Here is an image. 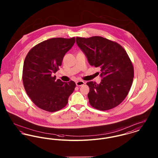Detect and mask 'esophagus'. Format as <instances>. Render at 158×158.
Segmentation results:
<instances>
[{"label": "esophagus", "mask_w": 158, "mask_h": 158, "mask_svg": "<svg viewBox=\"0 0 158 158\" xmlns=\"http://www.w3.org/2000/svg\"><path fill=\"white\" fill-rule=\"evenodd\" d=\"M76 86H81L84 85V84H85V82H84V81H77L76 82Z\"/></svg>", "instance_id": "1"}]
</instances>
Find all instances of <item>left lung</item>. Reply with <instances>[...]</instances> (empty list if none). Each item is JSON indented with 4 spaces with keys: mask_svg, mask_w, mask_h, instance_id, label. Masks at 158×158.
Wrapping results in <instances>:
<instances>
[{
    "mask_svg": "<svg viewBox=\"0 0 158 158\" xmlns=\"http://www.w3.org/2000/svg\"><path fill=\"white\" fill-rule=\"evenodd\" d=\"M78 47L90 65L100 67L99 85L88 82L90 105L105 111L119 105L130 91L134 78V67L126 51L118 43L102 36L76 37Z\"/></svg>",
    "mask_w": 158,
    "mask_h": 158,
    "instance_id": "obj_1",
    "label": "left lung"
}]
</instances>
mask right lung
<instances>
[{
	"label": "right lung",
	"instance_id": "1",
	"mask_svg": "<svg viewBox=\"0 0 158 158\" xmlns=\"http://www.w3.org/2000/svg\"><path fill=\"white\" fill-rule=\"evenodd\" d=\"M74 43V37L49 39L33 47L26 56L23 82L28 97L39 108L55 112L67 104L76 84L56 81L52 74L59 70L65 53Z\"/></svg>",
	"mask_w": 158,
	"mask_h": 158
}]
</instances>
